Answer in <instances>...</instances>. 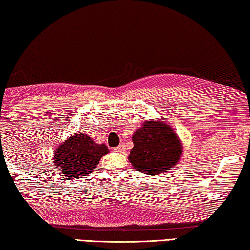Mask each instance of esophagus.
<instances>
[{
    "instance_id": "34e87169",
    "label": "esophagus",
    "mask_w": 250,
    "mask_h": 250,
    "mask_svg": "<svg viewBox=\"0 0 250 250\" xmlns=\"http://www.w3.org/2000/svg\"><path fill=\"white\" fill-rule=\"evenodd\" d=\"M114 151L117 152V153H125L126 152V148H125L124 145H120V146L115 147Z\"/></svg>"
}]
</instances>
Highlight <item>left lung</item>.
I'll use <instances>...</instances> for the list:
<instances>
[{"instance_id":"8db88e82","label":"left lung","mask_w":250,"mask_h":250,"mask_svg":"<svg viewBox=\"0 0 250 250\" xmlns=\"http://www.w3.org/2000/svg\"><path fill=\"white\" fill-rule=\"evenodd\" d=\"M134 147L129 162L142 173L159 175L174 167L182 155V143L171 126L164 121L143 123L133 135Z\"/></svg>"}]
</instances>
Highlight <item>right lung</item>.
I'll list each match as a JSON object with an SVG mask.
<instances>
[{"mask_svg": "<svg viewBox=\"0 0 250 250\" xmlns=\"http://www.w3.org/2000/svg\"><path fill=\"white\" fill-rule=\"evenodd\" d=\"M108 152L105 144L95 143L87 134L76 133L57 147L53 163L63 175L82 178L95 171L102 156Z\"/></svg>", "mask_w": 250, "mask_h": 250, "instance_id": "obj_1", "label": "right lung"}]
</instances>
